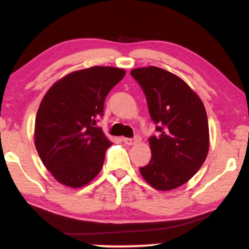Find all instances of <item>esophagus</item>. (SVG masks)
<instances>
[{
	"instance_id": "1",
	"label": "esophagus",
	"mask_w": 249,
	"mask_h": 249,
	"mask_svg": "<svg viewBox=\"0 0 249 249\" xmlns=\"http://www.w3.org/2000/svg\"><path fill=\"white\" fill-rule=\"evenodd\" d=\"M123 142L126 145H134L137 142H141V138L139 137H134V138H123Z\"/></svg>"
}]
</instances>
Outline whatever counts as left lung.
<instances>
[{
  "mask_svg": "<svg viewBox=\"0 0 249 249\" xmlns=\"http://www.w3.org/2000/svg\"><path fill=\"white\" fill-rule=\"evenodd\" d=\"M131 76L144 91L148 112L158 125V136L148 139L151 160L139 171L156 190H174L192 178L206 160L210 147L206 110L192 89L170 71L137 68Z\"/></svg>",
  "mask_w": 249,
  "mask_h": 249,
  "instance_id": "1",
  "label": "left lung"
}]
</instances>
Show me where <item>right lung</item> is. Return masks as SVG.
<instances>
[{
	"label": "right lung",
	"mask_w": 249,
	"mask_h": 249,
	"mask_svg": "<svg viewBox=\"0 0 249 249\" xmlns=\"http://www.w3.org/2000/svg\"><path fill=\"white\" fill-rule=\"evenodd\" d=\"M125 70L92 67L62 77L43 97L35 121V146L53 178L68 187L89 184L112 145L97 121L107 93Z\"/></svg>",
	"instance_id": "1"
}]
</instances>
